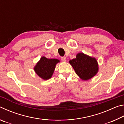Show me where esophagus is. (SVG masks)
Listing matches in <instances>:
<instances>
[{"instance_id": "esophagus-1", "label": "esophagus", "mask_w": 124, "mask_h": 124, "mask_svg": "<svg viewBox=\"0 0 124 124\" xmlns=\"http://www.w3.org/2000/svg\"><path fill=\"white\" fill-rule=\"evenodd\" d=\"M61 60L62 62H66V57H61Z\"/></svg>"}]
</instances>
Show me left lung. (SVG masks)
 I'll use <instances>...</instances> for the list:
<instances>
[{"mask_svg": "<svg viewBox=\"0 0 124 124\" xmlns=\"http://www.w3.org/2000/svg\"><path fill=\"white\" fill-rule=\"evenodd\" d=\"M76 74L84 80L91 79L97 74L98 65L95 58L80 52L77 54L76 58L70 61Z\"/></svg>", "mask_w": 124, "mask_h": 124, "instance_id": "obj_1", "label": "left lung"}]
</instances>
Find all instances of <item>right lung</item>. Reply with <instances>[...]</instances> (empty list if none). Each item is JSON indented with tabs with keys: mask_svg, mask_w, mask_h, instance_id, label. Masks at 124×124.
Instances as JSON below:
<instances>
[{
	"mask_svg": "<svg viewBox=\"0 0 124 124\" xmlns=\"http://www.w3.org/2000/svg\"><path fill=\"white\" fill-rule=\"evenodd\" d=\"M58 62L60 60L57 59H49L43 56L35 65L34 70L36 74L41 79L48 80L52 77L56 65Z\"/></svg>",
	"mask_w": 124,
	"mask_h": 124,
	"instance_id": "1",
	"label": "right lung"
}]
</instances>
